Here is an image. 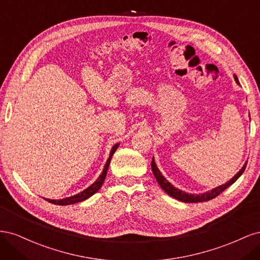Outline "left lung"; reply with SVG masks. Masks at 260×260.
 I'll return each mask as SVG.
<instances>
[{
    "instance_id": "8db88e82",
    "label": "left lung",
    "mask_w": 260,
    "mask_h": 260,
    "mask_svg": "<svg viewBox=\"0 0 260 260\" xmlns=\"http://www.w3.org/2000/svg\"><path fill=\"white\" fill-rule=\"evenodd\" d=\"M234 78H235V81L239 83V80H238L237 76H235ZM246 165H247V162L244 165L243 168L229 181V182H226L225 184L220 185V186L214 188V190H211V191L206 192V193H204V194H201V195H194V194L185 193L183 191L179 190V188H176L172 184H170L168 181L164 178V176H161L160 171L158 170V168H157L156 164H155V160H154V157H153V159H152V170H153V174H154V176H155V178L157 180V182L159 183V185L161 186L162 190L166 192L168 195H170L171 198H175L176 200H179V201L184 202V203H199V202H207V201H210L212 199L217 198V196L220 193H222L225 190V188H228L231 184H233L235 181H237L241 177V175L243 174L244 170H245V168H246Z\"/></svg>"
}]
</instances>
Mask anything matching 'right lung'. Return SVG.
I'll return each mask as SVG.
<instances>
[{
    "label": "right lung",
    "instance_id": "obj_1",
    "mask_svg": "<svg viewBox=\"0 0 260 260\" xmlns=\"http://www.w3.org/2000/svg\"><path fill=\"white\" fill-rule=\"evenodd\" d=\"M117 147H118V144H115V145L113 146L112 151H111V154H109V157H108V159H107V161H106V165L104 166L103 172H102V175L99 177V179L95 181V182H94L92 185H90L88 188H85L84 191L80 192L79 194L74 195V196H70V198H66V199L59 200V201H56V200H48V199H45V200L48 201L49 203L54 204V205H61V206H64V205H72V204L79 203V202H82V201H84V200H86V199H89L90 196H92L94 193H96V192L100 190V188H101V186L103 185L104 181H105V178H106V174H107V169H108V166H109V162H111L112 157H113L115 151L117 149Z\"/></svg>",
    "mask_w": 260,
    "mask_h": 260
}]
</instances>
